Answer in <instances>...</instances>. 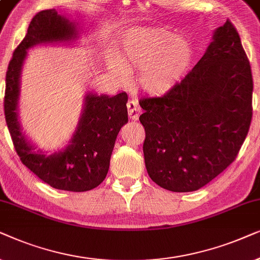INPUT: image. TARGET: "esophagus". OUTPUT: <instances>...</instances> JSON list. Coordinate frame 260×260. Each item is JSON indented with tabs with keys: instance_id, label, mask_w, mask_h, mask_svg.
<instances>
[{
	"instance_id": "34e87169",
	"label": "esophagus",
	"mask_w": 260,
	"mask_h": 260,
	"mask_svg": "<svg viewBox=\"0 0 260 260\" xmlns=\"http://www.w3.org/2000/svg\"><path fill=\"white\" fill-rule=\"evenodd\" d=\"M127 108H128V115H129L131 120L137 121L139 119L141 110H140L139 105H138L137 100H131V101L127 103Z\"/></svg>"
}]
</instances>
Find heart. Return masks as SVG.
I'll return each instance as SVG.
<instances>
[{"mask_svg":"<svg viewBox=\"0 0 260 260\" xmlns=\"http://www.w3.org/2000/svg\"><path fill=\"white\" fill-rule=\"evenodd\" d=\"M120 59L127 70L141 71L139 84L147 94L162 96L170 92L188 72L192 48L171 30L144 29L131 38ZM113 70L120 77L126 76L120 64L114 63Z\"/></svg>","mask_w":260,"mask_h":260,"instance_id":"b5f03b06","label":"heart"}]
</instances>
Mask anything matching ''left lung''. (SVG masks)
Masks as SVG:
<instances>
[{
    "label": "left lung",
    "mask_w": 260,
    "mask_h": 260,
    "mask_svg": "<svg viewBox=\"0 0 260 260\" xmlns=\"http://www.w3.org/2000/svg\"><path fill=\"white\" fill-rule=\"evenodd\" d=\"M252 91L250 60L227 20L181 83L162 96L140 99L152 181L170 191H195L226 170L250 129Z\"/></svg>",
    "instance_id": "8db88e82"
}]
</instances>
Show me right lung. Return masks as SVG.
Returning <instances> with one entry per match:
<instances>
[{
    "label": "right lung",
    "mask_w": 260,
    "mask_h": 260,
    "mask_svg": "<svg viewBox=\"0 0 260 260\" xmlns=\"http://www.w3.org/2000/svg\"><path fill=\"white\" fill-rule=\"evenodd\" d=\"M75 38V25L57 10L38 13L9 61L3 107L13 145L22 164L52 188L82 192L101 184L108 174L117 133L128 121L126 92L112 98L86 95L84 110L70 144L64 151L51 155L34 151L17 120L20 74L27 50L37 44L69 41Z\"/></svg>",
    "instance_id": "add662e5"
}]
</instances>
